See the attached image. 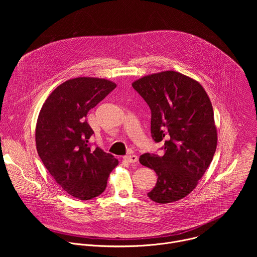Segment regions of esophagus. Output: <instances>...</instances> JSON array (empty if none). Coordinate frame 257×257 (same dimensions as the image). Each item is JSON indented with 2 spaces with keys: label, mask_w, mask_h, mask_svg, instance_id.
Here are the masks:
<instances>
[{
  "label": "esophagus",
  "mask_w": 257,
  "mask_h": 257,
  "mask_svg": "<svg viewBox=\"0 0 257 257\" xmlns=\"http://www.w3.org/2000/svg\"><path fill=\"white\" fill-rule=\"evenodd\" d=\"M124 160L130 164H134V163H137L138 161V157L135 156V155H131V156H126L124 157Z\"/></svg>",
  "instance_id": "34e87169"
}]
</instances>
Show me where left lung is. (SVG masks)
Masks as SVG:
<instances>
[{"instance_id": "1", "label": "left lung", "mask_w": 257, "mask_h": 257, "mask_svg": "<svg viewBox=\"0 0 257 257\" xmlns=\"http://www.w3.org/2000/svg\"><path fill=\"white\" fill-rule=\"evenodd\" d=\"M132 86L152 111L154 141L165 143L162 157L148 153L139 159L158 176L148 196L162 204L182 199L196 187L216 150L209 97L197 81L175 71L142 77Z\"/></svg>"}]
</instances>
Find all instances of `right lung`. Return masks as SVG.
<instances>
[{
    "instance_id": "obj_1",
    "label": "right lung",
    "mask_w": 257,
    "mask_h": 257,
    "mask_svg": "<svg viewBox=\"0 0 257 257\" xmlns=\"http://www.w3.org/2000/svg\"><path fill=\"white\" fill-rule=\"evenodd\" d=\"M116 84L79 77L59 85L45 101L35 129L36 150L45 167L68 194L88 200L101 194L108 175L119 164L89 142L93 130L86 121Z\"/></svg>"
}]
</instances>
